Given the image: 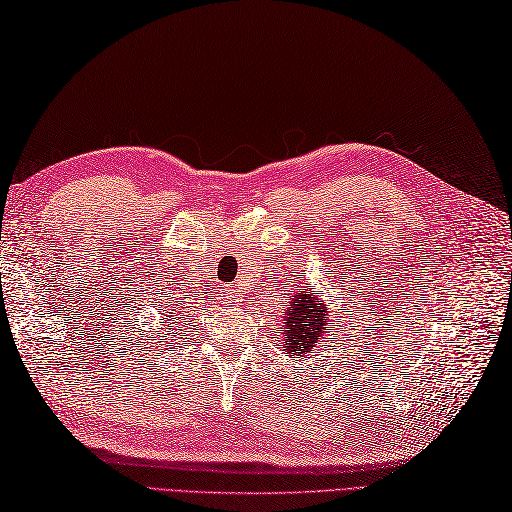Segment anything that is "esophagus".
<instances>
[{"instance_id": "1", "label": "esophagus", "mask_w": 512, "mask_h": 512, "mask_svg": "<svg viewBox=\"0 0 512 512\" xmlns=\"http://www.w3.org/2000/svg\"><path fill=\"white\" fill-rule=\"evenodd\" d=\"M222 297H224L226 301H237V297H239L237 286H235V284L224 286V288H222Z\"/></svg>"}]
</instances>
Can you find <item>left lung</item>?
<instances>
[{"label":"left lung","instance_id":"obj_1","mask_svg":"<svg viewBox=\"0 0 512 512\" xmlns=\"http://www.w3.org/2000/svg\"><path fill=\"white\" fill-rule=\"evenodd\" d=\"M321 297L323 290L312 288L310 284L301 286L299 290H292V297L281 314L284 352L292 361L314 352V347L323 341L325 330H328L332 314Z\"/></svg>","mask_w":512,"mask_h":512}]
</instances>
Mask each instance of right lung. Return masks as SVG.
<instances>
[{"mask_svg": "<svg viewBox=\"0 0 512 512\" xmlns=\"http://www.w3.org/2000/svg\"><path fill=\"white\" fill-rule=\"evenodd\" d=\"M173 306H178V303L176 301H173ZM169 310V308H167ZM165 317H167V314H165ZM169 317H173V319H178V314H176V310H173V312H169ZM169 321V319H167ZM162 330H165V328H162ZM169 330H171V325H169Z\"/></svg>", "mask_w": 512, "mask_h": 512, "instance_id": "1", "label": "right lung"}]
</instances>
